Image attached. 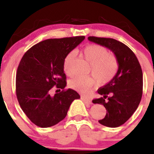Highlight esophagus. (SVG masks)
I'll return each mask as SVG.
<instances>
[{
    "label": "esophagus",
    "instance_id": "1",
    "mask_svg": "<svg viewBox=\"0 0 154 154\" xmlns=\"http://www.w3.org/2000/svg\"><path fill=\"white\" fill-rule=\"evenodd\" d=\"M81 99L82 100L86 103V104H91V103H92V102H91V100H90V99L86 98V97H82Z\"/></svg>",
    "mask_w": 154,
    "mask_h": 154
}]
</instances>
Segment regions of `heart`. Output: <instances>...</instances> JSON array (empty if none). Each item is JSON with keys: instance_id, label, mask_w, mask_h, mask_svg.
I'll use <instances>...</instances> for the list:
<instances>
[{"instance_id": "obj_1", "label": "heart", "mask_w": 154, "mask_h": 154, "mask_svg": "<svg viewBox=\"0 0 154 154\" xmlns=\"http://www.w3.org/2000/svg\"><path fill=\"white\" fill-rule=\"evenodd\" d=\"M83 55L91 64L90 71L100 84H106L112 80L118 71V62L114 56L109 54L106 48L100 45H88L83 48ZM74 57V52H70L63 61V70L67 75L73 74ZM96 82L94 76H76L70 80L69 86L76 91L86 93Z\"/></svg>"}]
</instances>
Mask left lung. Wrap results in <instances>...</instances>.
Masks as SVG:
<instances>
[{
	"label": "left lung",
	"mask_w": 154,
	"mask_h": 154,
	"mask_svg": "<svg viewBox=\"0 0 154 154\" xmlns=\"http://www.w3.org/2000/svg\"><path fill=\"white\" fill-rule=\"evenodd\" d=\"M90 42L108 48L115 54L119 69L111 81L98 88L100 98L94 103L104 106L106 116L99 123L109 127L124 125L139 106L142 96L143 74L134 53L127 45L114 38L89 36Z\"/></svg>",
	"instance_id": "8db88e82"
}]
</instances>
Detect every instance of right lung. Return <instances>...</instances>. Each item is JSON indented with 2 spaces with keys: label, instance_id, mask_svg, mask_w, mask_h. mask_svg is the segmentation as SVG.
<instances>
[{
  "label": "right lung",
  "instance_id": "right-lung-1",
  "mask_svg": "<svg viewBox=\"0 0 154 154\" xmlns=\"http://www.w3.org/2000/svg\"><path fill=\"white\" fill-rule=\"evenodd\" d=\"M84 38L75 36L44 40L29 48L21 58L15 80L17 99L27 118L38 127L58 124L66 118L73 100L80 98L74 90H65L63 61ZM54 86L63 90L51 96Z\"/></svg>",
  "mask_w": 154,
  "mask_h": 154
}]
</instances>
